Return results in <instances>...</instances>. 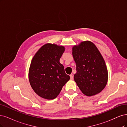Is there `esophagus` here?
I'll list each match as a JSON object with an SVG mask.
<instances>
[{
    "instance_id": "1",
    "label": "esophagus",
    "mask_w": 127,
    "mask_h": 127,
    "mask_svg": "<svg viewBox=\"0 0 127 127\" xmlns=\"http://www.w3.org/2000/svg\"><path fill=\"white\" fill-rule=\"evenodd\" d=\"M70 79H71V80H72L73 79V74H71L70 75Z\"/></svg>"
}]
</instances>
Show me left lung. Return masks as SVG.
<instances>
[{"instance_id":"obj_1","label":"left lung","mask_w":127,"mask_h":127,"mask_svg":"<svg viewBox=\"0 0 127 127\" xmlns=\"http://www.w3.org/2000/svg\"><path fill=\"white\" fill-rule=\"evenodd\" d=\"M76 65L74 79L84 95L88 96L101 92L108 82V73L103 56L95 44L89 40L72 47Z\"/></svg>"}]
</instances>
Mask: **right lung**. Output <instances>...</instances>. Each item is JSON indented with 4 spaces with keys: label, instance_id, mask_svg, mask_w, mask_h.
<instances>
[{
    "label": "right lung",
    "instance_id": "add662e5",
    "mask_svg": "<svg viewBox=\"0 0 127 127\" xmlns=\"http://www.w3.org/2000/svg\"><path fill=\"white\" fill-rule=\"evenodd\" d=\"M64 51V46L47 43L39 49L32 60L28 71L30 83L34 92L44 99L56 98L70 79L60 63Z\"/></svg>",
    "mask_w": 127,
    "mask_h": 127
}]
</instances>
